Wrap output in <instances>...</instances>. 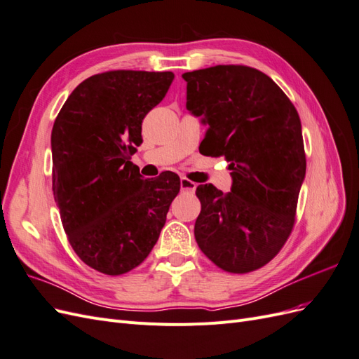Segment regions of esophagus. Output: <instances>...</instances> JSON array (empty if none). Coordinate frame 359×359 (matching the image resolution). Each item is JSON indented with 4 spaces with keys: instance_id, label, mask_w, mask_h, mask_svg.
Returning <instances> with one entry per match:
<instances>
[{
    "instance_id": "esophagus-1",
    "label": "esophagus",
    "mask_w": 359,
    "mask_h": 359,
    "mask_svg": "<svg viewBox=\"0 0 359 359\" xmlns=\"http://www.w3.org/2000/svg\"><path fill=\"white\" fill-rule=\"evenodd\" d=\"M180 184H181V190H184V191H194V190H196V186H198L196 182H193V181L184 178V177L181 178Z\"/></svg>"
}]
</instances>
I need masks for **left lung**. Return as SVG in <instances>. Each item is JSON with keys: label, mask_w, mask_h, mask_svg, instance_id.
<instances>
[{"label": "left lung", "mask_w": 359, "mask_h": 359, "mask_svg": "<svg viewBox=\"0 0 359 359\" xmlns=\"http://www.w3.org/2000/svg\"><path fill=\"white\" fill-rule=\"evenodd\" d=\"M187 111L206 126L202 153L229 161V193L196 189L202 210L194 238L227 273L268 264L295 223L306 154L299 115L266 76L245 66H215L182 74Z\"/></svg>", "instance_id": "obj_1"}]
</instances>
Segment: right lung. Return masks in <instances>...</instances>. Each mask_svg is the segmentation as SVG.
Listing matches in <instances>:
<instances>
[{
  "mask_svg": "<svg viewBox=\"0 0 359 359\" xmlns=\"http://www.w3.org/2000/svg\"><path fill=\"white\" fill-rule=\"evenodd\" d=\"M172 72L114 70L79 83L53 123L52 190L69 243L107 276L128 273L156 245L180 177L144 180L130 161L142 121L169 90Z\"/></svg>",
  "mask_w": 359,
  "mask_h": 359,
  "instance_id": "add662e5",
  "label": "right lung"
}]
</instances>
